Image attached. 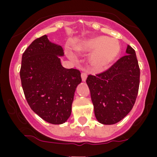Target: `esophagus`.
Segmentation results:
<instances>
[{
    "instance_id": "obj_1",
    "label": "esophagus",
    "mask_w": 157,
    "mask_h": 157,
    "mask_svg": "<svg viewBox=\"0 0 157 157\" xmlns=\"http://www.w3.org/2000/svg\"><path fill=\"white\" fill-rule=\"evenodd\" d=\"M81 77H82V81H86V78H87V73L86 71H82L81 72Z\"/></svg>"
}]
</instances>
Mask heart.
<instances>
[{
	"instance_id": "obj_1",
	"label": "heart",
	"mask_w": 157,
	"mask_h": 157,
	"mask_svg": "<svg viewBox=\"0 0 157 157\" xmlns=\"http://www.w3.org/2000/svg\"><path fill=\"white\" fill-rule=\"evenodd\" d=\"M77 49L81 52L94 49L91 55V64L97 69H102L117 57L120 51V45L116 39L97 36L85 40L79 45Z\"/></svg>"
}]
</instances>
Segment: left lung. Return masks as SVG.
I'll return each instance as SVG.
<instances>
[{
    "label": "left lung",
    "instance_id": "8db88e82",
    "mask_svg": "<svg viewBox=\"0 0 157 157\" xmlns=\"http://www.w3.org/2000/svg\"><path fill=\"white\" fill-rule=\"evenodd\" d=\"M126 53L105 71L89 75L86 79L95 117L105 125L122 120L133 109L137 97L140 66L134 49L129 45Z\"/></svg>",
    "mask_w": 157,
    "mask_h": 157
}]
</instances>
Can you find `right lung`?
Masks as SVG:
<instances>
[{
    "instance_id": "1",
    "label": "right lung",
    "mask_w": 157,
    "mask_h": 157,
    "mask_svg": "<svg viewBox=\"0 0 157 157\" xmlns=\"http://www.w3.org/2000/svg\"><path fill=\"white\" fill-rule=\"evenodd\" d=\"M63 55L62 47L44 35L23 52L20 70L29 105L52 124H62L69 117L75 89L82 80L79 70L63 67L57 57Z\"/></svg>"
}]
</instances>
